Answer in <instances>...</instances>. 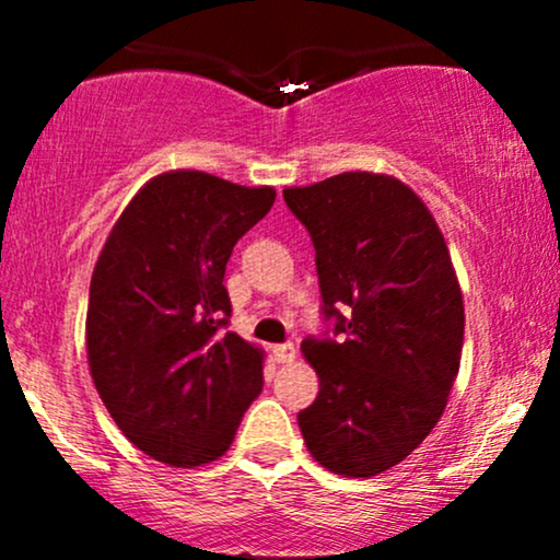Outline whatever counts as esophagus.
<instances>
[{
    "label": "esophagus",
    "mask_w": 560,
    "mask_h": 560,
    "mask_svg": "<svg viewBox=\"0 0 560 560\" xmlns=\"http://www.w3.org/2000/svg\"><path fill=\"white\" fill-rule=\"evenodd\" d=\"M273 358L279 363H292L298 358V347L294 345H276L273 347Z\"/></svg>",
    "instance_id": "1"
}]
</instances>
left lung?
Segmentation results:
<instances>
[{
	"mask_svg": "<svg viewBox=\"0 0 560 560\" xmlns=\"http://www.w3.org/2000/svg\"><path fill=\"white\" fill-rule=\"evenodd\" d=\"M284 199L316 247L337 339L302 342L318 397L298 416L320 466L369 479L427 440L460 369L464 294L423 199L387 173L347 171Z\"/></svg>",
	"mask_w": 560,
	"mask_h": 560,
	"instance_id": "8db88e82",
	"label": "left lung"
}]
</instances>
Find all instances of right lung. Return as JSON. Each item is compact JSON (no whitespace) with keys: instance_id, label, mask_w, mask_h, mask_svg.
Instances as JSON below:
<instances>
[{"instance_id":"1","label":"right lung","mask_w":560,"mask_h":560,"mask_svg":"<svg viewBox=\"0 0 560 560\" xmlns=\"http://www.w3.org/2000/svg\"><path fill=\"white\" fill-rule=\"evenodd\" d=\"M273 199V186L165 171L131 197L96 258L89 371L120 432L160 464L221 458L260 395L262 350L221 331L223 273Z\"/></svg>"}]
</instances>
